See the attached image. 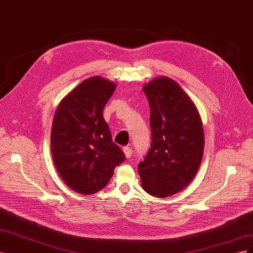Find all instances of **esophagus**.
<instances>
[{"label":"esophagus","mask_w":253,"mask_h":253,"mask_svg":"<svg viewBox=\"0 0 253 253\" xmlns=\"http://www.w3.org/2000/svg\"><path fill=\"white\" fill-rule=\"evenodd\" d=\"M124 152H125V154H126V158H129L132 156V154H133V150H132V148H129V147H124Z\"/></svg>","instance_id":"obj_1"}]
</instances>
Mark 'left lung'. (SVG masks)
Segmentation results:
<instances>
[{"label":"left lung","instance_id":"1","mask_svg":"<svg viewBox=\"0 0 253 253\" xmlns=\"http://www.w3.org/2000/svg\"><path fill=\"white\" fill-rule=\"evenodd\" d=\"M150 104L152 142L138 164L145 192L168 197L194 178L204 154L205 136L195 104L177 82L159 77L143 86Z\"/></svg>","mask_w":253,"mask_h":253}]
</instances>
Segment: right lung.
I'll return each instance as SVG.
<instances>
[{
  "label": "right lung",
  "mask_w": 253,
  "mask_h": 253,
  "mask_svg": "<svg viewBox=\"0 0 253 253\" xmlns=\"http://www.w3.org/2000/svg\"><path fill=\"white\" fill-rule=\"evenodd\" d=\"M115 89V83L90 77L61 101L53 117V164L61 178L77 193L88 195L103 189L115 168L126 160L102 115Z\"/></svg>",
  "instance_id": "right-lung-1"
}]
</instances>
